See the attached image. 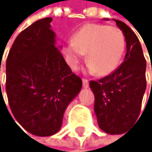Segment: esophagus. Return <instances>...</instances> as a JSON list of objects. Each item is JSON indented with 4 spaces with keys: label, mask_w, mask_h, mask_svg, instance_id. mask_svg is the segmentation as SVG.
Segmentation results:
<instances>
[{
    "label": "esophagus",
    "mask_w": 152,
    "mask_h": 152,
    "mask_svg": "<svg viewBox=\"0 0 152 152\" xmlns=\"http://www.w3.org/2000/svg\"><path fill=\"white\" fill-rule=\"evenodd\" d=\"M83 87L84 88H87L88 87V86H89V83H88V80H83Z\"/></svg>",
    "instance_id": "obj_1"
}]
</instances>
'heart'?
Here are the masks:
<instances>
[{
  "instance_id": "heart-1",
  "label": "heart",
  "mask_w": 152,
  "mask_h": 152,
  "mask_svg": "<svg viewBox=\"0 0 152 152\" xmlns=\"http://www.w3.org/2000/svg\"><path fill=\"white\" fill-rule=\"evenodd\" d=\"M126 47L125 36L117 27L97 23L83 25L72 36V42L64 48L69 66L77 69L86 54L87 71L107 75L120 64Z\"/></svg>"
}]
</instances>
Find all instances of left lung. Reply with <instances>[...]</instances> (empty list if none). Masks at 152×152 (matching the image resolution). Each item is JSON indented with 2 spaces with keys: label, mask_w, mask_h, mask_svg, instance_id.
I'll use <instances>...</instances> for the list:
<instances>
[{
  "label": "left lung",
  "mask_w": 152,
  "mask_h": 152,
  "mask_svg": "<svg viewBox=\"0 0 152 152\" xmlns=\"http://www.w3.org/2000/svg\"><path fill=\"white\" fill-rule=\"evenodd\" d=\"M113 20L126 40L125 61L111 75L98 81L91 80L89 86L95 96L94 112L99 128L110 134H120L129 130L140 116L146 88V62L134 32L123 21Z\"/></svg>",
  "instance_id": "8db88e82"
}]
</instances>
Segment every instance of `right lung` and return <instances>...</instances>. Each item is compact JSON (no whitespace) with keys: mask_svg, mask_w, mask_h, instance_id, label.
<instances>
[{"mask_svg":"<svg viewBox=\"0 0 152 152\" xmlns=\"http://www.w3.org/2000/svg\"><path fill=\"white\" fill-rule=\"evenodd\" d=\"M52 19H39L20 32L6 64V90L12 115L28 133L38 137L58 133L66 107L83 86L80 77L66 63L61 47L56 46Z\"/></svg>","mask_w":152,"mask_h":152,"instance_id":"obj_1","label":"right lung"}]
</instances>
